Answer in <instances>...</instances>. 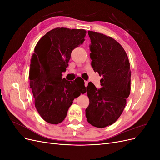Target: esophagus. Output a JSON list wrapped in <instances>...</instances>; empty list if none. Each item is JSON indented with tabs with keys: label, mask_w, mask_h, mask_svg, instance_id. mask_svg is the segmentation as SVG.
<instances>
[{
	"label": "esophagus",
	"mask_w": 160,
	"mask_h": 160,
	"mask_svg": "<svg viewBox=\"0 0 160 160\" xmlns=\"http://www.w3.org/2000/svg\"><path fill=\"white\" fill-rule=\"evenodd\" d=\"M88 85V81H85V86L87 87Z\"/></svg>",
	"instance_id": "esophagus-1"
}]
</instances>
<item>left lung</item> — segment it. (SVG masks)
<instances>
[{"mask_svg": "<svg viewBox=\"0 0 160 160\" xmlns=\"http://www.w3.org/2000/svg\"><path fill=\"white\" fill-rule=\"evenodd\" d=\"M88 35L91 66L102 79L100 89L91 82L86 88L89 105L85 115L93 126L103 128L114 123L125 107L131 89L130 65L123 48L113 38L90 31Z\"/></svg>", "mask_w": 160, "mask_h": 160, "instance_id": "left-lung-1", "label": "left lung"}]
</instances>
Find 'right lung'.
I'll return each mask as SVG.
<instances>
[{"label": "right lung", "mask_w": 160, "mask_h": 160, "mask_svg": "<svg viewBox=\"0 0 160 160\" xmlns=\"http://www.w3.org/2000/svg\"><path fill=\"white\" fill-rule=\"evenodd\" d=\"M84 29L56 28L38 41L31 60L29 83L35 108L41 117L51 124L65 118L75 98L85 93L81 77L72 81L62 79L71 54L83 44Z\"/></svg>", "instance_id": "1"}]
</instances>
